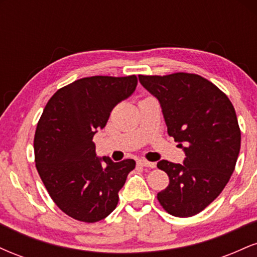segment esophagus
I'll list each match as a JSON object with an SVG mask.
<instances>
[{
  "instance_id": "1",
  "label": "esophagus",
  "mask_w": 257,
  "mask_h": 257,
  "mask_svg": "<svg viewBox=\"0 0 257 257\" xmlns=\"http://www.w3.org/2000/svg\"><path fill=\"white\" fill-rule=\"evenodd\" d=\"M139 164L143 167H149V168H155L156 163L155 162H149L146 159H139Z\"/></svg>"
}]
</instances>
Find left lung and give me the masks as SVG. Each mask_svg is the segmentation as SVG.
I'll return each mask as SVG.
<instances>
[{"instance_id":"1","label":"left lung","mask_w":257,"mask_h":257,"mask_svg":"<svg viewBox=\"0 0 257 257\" xmlns=\"http://www.w3.org/2000/svg\"><path fill=\"white\" fill-rule=\"evenodd\" d=\"M158 100L168 134L184 150L182 164L159 161L169 185L157 194L169 214L190 217L210 204L231 178L240 150L232 102L216 85L194 73L139 76Z\"/></svg>"}]
</instances>
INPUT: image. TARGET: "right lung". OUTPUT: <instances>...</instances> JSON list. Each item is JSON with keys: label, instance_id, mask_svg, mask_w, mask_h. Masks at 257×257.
<instances>
[{"label": "right lung", "instance_id": "add662e5", "mask_svg": "<svg viewBox=\"0 0 257 257\" xmlns=\"http://www.w3.org/2000/svg\"><path fill=\"white\" fill-rule=\"evenodd\" d=\"M137 76H93L72 82L49 99L35 133L37 172L65 214L98 222L118 203L134 159L98 157L93 137L104 129L112 108L137 89Z\"/></svg>", "mask_w": 257, "mask_h": 257}]
</instances>
